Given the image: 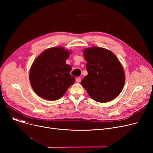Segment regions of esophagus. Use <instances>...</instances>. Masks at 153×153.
I'll return each instance as SVG.
<instances>
[{
  "instance_id": "34e87169",
  "label": "esophagus",
  "mask_w": 153,
  "mask_h": 153,
  "mask_svg": "<svg viewBox=\"0 0 153 153\" xmlns=\"http://www.w3.org/2000/svg\"><path fill=\"white\" fill-rule=\"evenodd\" d=\"M76 82H81V78H80V77H77L76 79Z\"/></svg>"
}]
</instances>
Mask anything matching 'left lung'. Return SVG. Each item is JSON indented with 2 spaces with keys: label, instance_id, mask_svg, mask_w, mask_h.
<instances>
[{
  "label": "left lung",
  "instance_id": "left-lung-1",
  "mask_svg": "<svg viewBox=\"0 0 153 153\" xmlns=\"http://www.w3.org/2000/svg\"><path fill=\"white\" fill-rule=\"evenodd\" d=\"M88 74L81 81L90 97L96 102H108L121 93L125 74L121 62L111 51L93 46L83 50Z\"/></svg>",
  "mask_w": 153,
  "mask_h": 153
}]
</instances>
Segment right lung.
<instances>
[{"label":"right lung","instance_id":"obj_1","mask_svg":"<svg viewBox=\"0 0 153 153\" xmlns=\"http://www.w3.org/2000/svg\"><path fill=\"white\" fill-rule=\"evenodd\" d=\"M71 51L61 46L48 48L35 59L29 79L32 89L44 99L56 100L75 82L70 74L71 66L66 63Z\"/></svg>","mask_w":153,"mask_h":153}]
</instances>
